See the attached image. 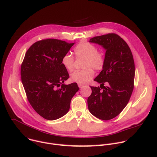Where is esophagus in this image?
I'll use <instances>...</instances> for the list:
<instances>
[{"instance_id": "34e87169", "label": "esophagus", "mask_w": 157, "mask_h": 157, "mask_svg": "<svg viewBox=\"0 0 157 157\" xmlns=\"http://www.w3.org/2000/svg\"><path fill=\"white\" fill-rule=\"evenodd\" d=\"M78 86H79V88H82V86H84V84H80V83H78Z\"/></svg>"}]
</instances>
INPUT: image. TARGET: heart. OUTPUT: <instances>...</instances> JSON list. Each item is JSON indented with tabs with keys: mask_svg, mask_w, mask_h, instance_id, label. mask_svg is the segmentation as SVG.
Wrapping results in <instances>:
<instances>
[{
	"mask_svg": "<svg viewBox=\"0 0 157 157\" xmlns=\"http://www.w3.org/2000/svg\"><path fill=\"white\" fill-rule=\"evenodd\" d=\"M74 54L76 58H84L83 67L85 69L80 71H75L71 74V81L78 83L83 84L88 82L94 76V71L100 70L105 63V56L101 51H97V48L88 42H82L79 44L74 49ZM74 57L69 53L64 55L62 58V64L67 71H71L73 68Z\"/></svg>",
	"mask_w": 157,
	"mask_h": 157,
	"instance_id": "b5f03b06",
	"label": "heart"
}]
</instances>
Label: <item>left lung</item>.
Returning a JSON list of instances; mask_svg holds the SVG:
<instances>
[{
	"label": "left lung",
	"mask_w": 157,
	"mask_h": 157,
	"mask_svg": "<svg viewBox=\"0 0 157 157\" xmlns=\"http://www.w3.org/2000/svg\"><path fill=\"white\" fill-rule=\"evenodd\" d=\"M89 42L101 46L106 52L103 69L94 79L100 88L90 86L88 109L96 118L109 120L118 116L130 100L134 88L133 57L126 42L116 34L96 36Z\"/></svg>",
	"instance_id": "left-lung-1"
}]
</instances>
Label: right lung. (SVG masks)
Segmentation results:
<instances>
[{
    "label": "right lung",
    "mask_w": 157,
    "mask_h": 157,
    "mask_svg": "<svg viewBox=\"0 0 157 157\" xmlns=\"http://www.w3.org/2000/svg\"><path fill=\"white\" fill-rule=\"evenodd\" d=\"M74 44L47 39L35 42L25 54L21 69L23 86L32 107L46 120L65 115L79 90L76 82L64 83L69 76L61 63Z\"/></svg>",
    "instance_id": "right-lung-1"
}]
</instances>
